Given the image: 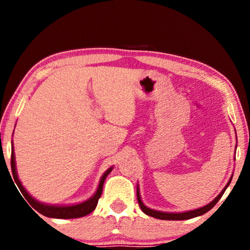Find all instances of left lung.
Here are the masks:
<instances>
[{
    "instance_id": "obj_1",
    "label": "left lung",
    "mask_w": 250,
    "mask_h": 250,
    "mask_svg": "<svg viewBox=\"0 0 250 250\" xmlns=\"http://www.w3.org/2000/svg\"><path fill=\"white\" fill-rule=\"evenodd\" d=\"M231 177L230 180L228 181V183L225 185V188H223V191L218 194V195L211 201L209 204H207L203 207H200L197 209H192V210H188V211H182V213H168V211H161V210H155L149 208V207L145 205V203L142 202L141 196H140V191H139V185L137 186V197H138V203L140 208L142 211L149 216H152L154 218H159V219H164V221H185V219H189V218H194L197 216H201V215L205 214L208 211L209 209L213 208V207L216 205V203L221 200V197L223 196V194L225 193L226 188H228V185L230 184Z\"/></svg>"
}]
</instances>
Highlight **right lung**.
Masks as SVG:
<instances>
[{
	"mask_svg": "<svg viewBox=\"0 0 250 250\" xmlns=\"http://www.w3.org/2000/svg\"><path fill=\"white\" fill-rule=\"evenodd\" d=\"M11 168H12V174H13V179L15 181L16 185L20 188L22 195L26 198L27 202L32 205V207L35 210L39 211L42 215H44L46 217H52V218H78V217H83L86 215L90 214L92 210H95L97 204H98V200L101 196V193H103V188L105 177L108 176L110 172L112 171L113 167H109L107 171H105L103 176H101L98 188H97V191L95 192L94 195L90 198H88L87 201L78 203V204H73V205H50V204H45V203H42L34 198L31 194H29L26 189H25L24 186L21 183L19 179L18 172H16V163H15V153H14V146L13 142H12V156H11Z\"/></svg>",
	"mask_w": 250,
	"mask_h": 250,
	"instance_id": "right-lung-1",
	"label": "right lung"
}]
</instances>
